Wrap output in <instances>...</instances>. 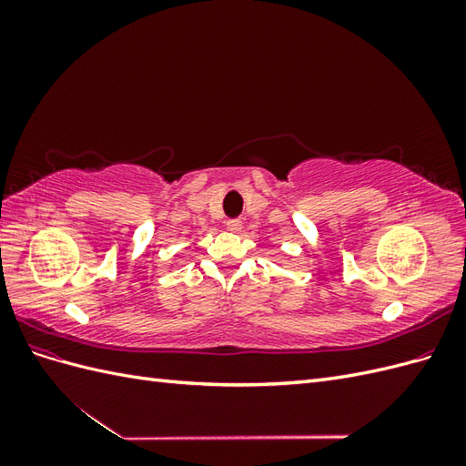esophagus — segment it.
Listing matches in <instances>:
<instances>
[{
	"label": "esophagus",
	"mask_w": 466,
	"mask_h": 466,
	"mask_svg": "<svg viewBox=\"0 0 466 466\" xmlns=\"http://www.w3.org/2000/svg\"><path fill=\"white\" fill-rule=\"evenodd\" d=\"M225 228H228L233 233H237V231L243 229V221L241 219H228V223H225Z\"/></svg>",
	"instance_id": "34e87169"
}]
</instances>
